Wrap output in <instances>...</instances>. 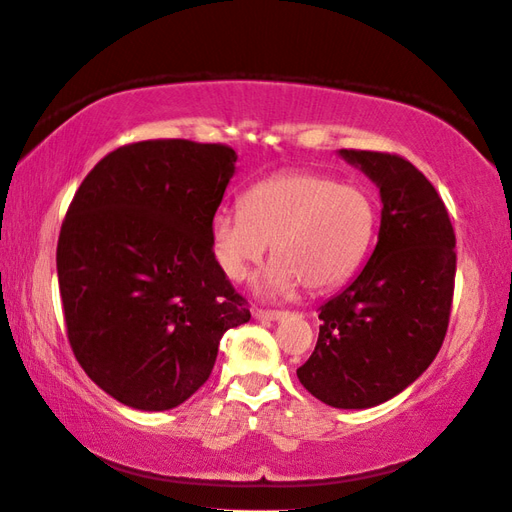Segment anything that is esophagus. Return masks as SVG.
I'll return each instance as SVG.
<instances>
[{
    "mask_svg": "<svg viewBox=\"0 0 512 512\" xmlns=\"http://www.w3.org/2000/svg\"><path fill=\"white\" fill-rule=\"evenodd\" d=\"M254 316L258 318V321L263 323H278L283 321V318L287 316V312H274V310H256Z\"/></svg>",
    "mask_w": 512,
    "mask_h": 512,
    "instance_id": "1",
    "label": "esophagus"
}]
</instances>
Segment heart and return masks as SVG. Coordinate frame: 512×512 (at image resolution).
Wrapping results in <instances>:
<instances>
[{"label":"heart","mask_w":512,"mask_h":512,"mask_svg":"<svg viewBox=\"0 0 512 512\" xmlns=\"http://www.w3.org/2000/svg\"><path fill=\"white\" fill-rule=\"evenodd\" d=\"M376 207L363 187L312 171H285L256 182L243 207H218L211 240L231 281H245L272 243L274 263L258 281L272 298L330 289L361 265L374 236Z\"/></svg>","instance_id":"obj_1"}]
</instances>
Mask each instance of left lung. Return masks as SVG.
Listing matches in <instances>:
<instances>
[{
  "label": "left lung",
  "instance_id": "8db88e82",
  "mask_svg": "<svg viewBox=\"0 0 512 512\" xmlns=\"http://www.w3.org/2000/svg\"><path fill=\"white\" fill-rule=\"evenodd\" d=\"M381 196L379 240L361 274L318 310L303 388L341 410H365L408 388L435 361L455 289V231L430 180L401 156L341 149Z\"/></svg>",
  "mask_w": 512,
  "mask_h": 512
}]
</instances>
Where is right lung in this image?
Wrapping results in <instances>:
<instances>
[{"mask_svg": "<svg viewBox=\"0 0 512 512\" xmlns=\"http://www.w3.org/2000/svg\"><path fill=\"white\" fill-rule=\"evenodd\" d=\"M236 160L225 144L136 142L75 191L57 243L66 332L91 381L124 406H180L209 379L223 334L252 318L211 240Z\"/></svg>", "mask_w": 512, "mask_h": 512, "instance_id": "obj_1", "label": "right lung"}]
</instances>
